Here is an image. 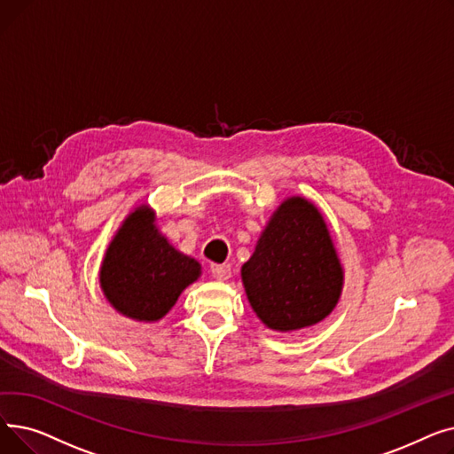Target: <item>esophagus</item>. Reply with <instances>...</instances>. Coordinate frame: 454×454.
<instances>
[{"instance_id":"34e87169","label":"esophagus","mask_w":454,"mask_h":454,"mask_svg":"<svg viewBox=\"0 0 454 454\" xmlns=\"http://www.w3.org/2000/svg\"><path fill=\"white\" fill-rule=\"evenodd\" d=\"M211 276L219 281H224L231 276L230 265H211Z\"/></svg>"}]
</instances>
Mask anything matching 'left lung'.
<instances>
[{
	"mask_svg": "<svg viewBox=\"0 0 454 454\" xmlns=\"http://www.w3.org/2000/svg\"><path fill=\"white\" fill-rule=\"evenodd\" d=\"M241 274L255 315L278 331L320 322L342 289V267L322 215L300 197L272 215Z\"/></svg>",
	"mask_w": 454,
	"mask_h": 454,
	"instance_id": "8db88e82",
	"label": "left lung"
}]
</instances>
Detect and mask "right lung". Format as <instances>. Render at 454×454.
Returning <instances> with one entry per match:
<instances>
[{"label": "right lung", "mask_w": 454, "mask_h": 454, "mask_svg": "<svg viewBox=\"0 0 454 454\" xmlns=\"http://www.w3.org/2000/svg\"><path fill=\"white\" fill-rule=\"evenodd\" d=\"M200 276L193 257L175 250L154 226L149 207H137L110 243L101 287L119 313L141 322L160 320L180 293Z\"/></svg>", "instance_id": "obj_1"}]
</instances>
